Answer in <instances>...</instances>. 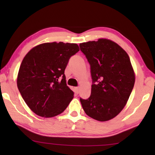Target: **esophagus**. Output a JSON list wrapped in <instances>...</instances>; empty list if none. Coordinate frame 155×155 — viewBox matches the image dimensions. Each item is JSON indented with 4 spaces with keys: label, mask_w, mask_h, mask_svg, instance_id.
<instances>
[{
    "label": "esophagus",
    "mask_w": 155,
    "mask_h": 155,
    "mask_svg": "<svg viewBox=\"0 0 155 155\" xmlns=\"http://www.w3.org/2000/svg\"><path fill=\"white\" fill-rule=\"evenodd\" d=\"M79 89H80L79 87H75L74 88L75 92L77 93V94H78V92H79Z\"/></svg>",
    "instance_id": "1"
}]
</instances>
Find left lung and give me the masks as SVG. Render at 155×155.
<instances>
[{
  "mask_svg": "<svg viewBox=\"0 0 155 155\" xmlns=\"http://www.w3.org/2000/svg\"><path fill=\"white\" fill-rule=\"evenodd\" d=\"M90 64L93 84L87 100L80 98L85 114L108 121L124 109L134 87L135 74L127 52L117 43L100 38L79 44Z\"/></svg>",
  "mask_w": 155,
  "mask_h": 155,
  "instance_id": "8db88e82",
  "label": "left lung"
}]
</instances>
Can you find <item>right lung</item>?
Returning <instances> with one entry per match:
<instances>
[{"label": "right lung", "instance_id": "obj_1", "mask_svg": "<svg viewBox=\"0 0 155 155\" xmlns=\"http://www.w3.org/2000/svg\"><path fill=\"white\" fill-rule=\"evenodd\" d=\"M79 51L77 44L48 42L31 49L23 59L17 85L26 104L39 116L61 114L74 98L64 71L70 57Z\"/></svg>", "mask_w": 155, "mask_h": 155}]
</instances>
